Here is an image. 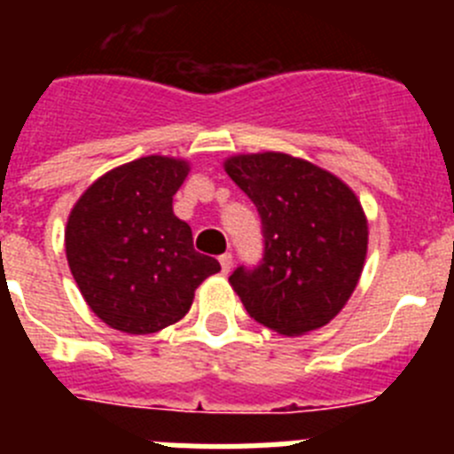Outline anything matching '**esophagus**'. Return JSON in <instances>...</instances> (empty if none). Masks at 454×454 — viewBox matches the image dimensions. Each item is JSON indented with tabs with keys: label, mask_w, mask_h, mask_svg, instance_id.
<instances>
[{
	"label": "esophagus",
	"mask_w": 454,
	"mask_h": 454,
	"mask_svg": "<svg viewBox=\"0 0 454 454\" xmlns=\"http://www.w3.org/2000/svg\"><path fill=\"white\" fill-rule=\"evenodd\" d=\"M218 262H220V268H223V272H230L231 270V254H230V252H224V254H220Z\"/></svg>",
	"instance_id": "1"
}]
</instances>
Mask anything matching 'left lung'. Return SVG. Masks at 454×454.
I'll list each match as a JSON object with an SVG mask.
<instances>
[{
	"mask_svg": "<svg viewBox=\"0 0 454 454\" xmlns=\"http://www.w3.org/2000/svg\"><path fill=\"white\" fill-rule=\"evenodd\" d=\"M223 166L263 224L262 266H240L230 277L247 314L284 336L330 323L366 263L368 220L355 191L330 170L284 152L234 154Z\"/></svg>",
	"mask_w": 454,
	"mask_h": 454,
	"instance_id": "obj_1",
	"label": "left lung"
}]
</instances>
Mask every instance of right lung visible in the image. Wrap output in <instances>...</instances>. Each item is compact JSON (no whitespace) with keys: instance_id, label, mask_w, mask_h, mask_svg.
<instances>
[{"instance_id":"1","label":"right lung","mask_w":454,"mask_h":454,"mask_svg":"<svg viewBox=\"0 0 454 454\" xmlns=\"http://www.w3.org/2000/svg\"><path fill=\"white\" fill-rule=\"evenodd\" d=\"M188 172L186 159L140 156L95 179L67 215V266L92 314L114 330L152 334L175 325L195 288L220 270L172 211Z\"/></svg>"}]
</instances>
